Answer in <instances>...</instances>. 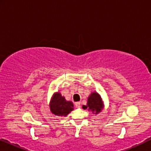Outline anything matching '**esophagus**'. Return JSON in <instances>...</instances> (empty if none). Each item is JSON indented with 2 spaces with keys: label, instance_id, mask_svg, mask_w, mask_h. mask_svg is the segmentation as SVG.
Instances as JSON below:
<instances>
[{
  "label": "esophagus",
  "instance_id": "obj_1",
  "mask_svg": "<svg viewBox=\"0 0 151 151\" xmlns=\"http://www.w3.org/2000/svg\"><path fill=\"white\" fill-rule=\"evenodd\" d=\"M75 105H76V108H80V102H76L75 103Z\"/></svg>",
  "mask_w": 151,
  "mask_h": 151
}]
</instances>
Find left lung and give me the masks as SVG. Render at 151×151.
Here are the masks:
<instances>
[{
  "instance_id": "left-lung-1",
  "label": "left lung",
  "mask_w": 151,
  "mask_h": 151,
  "mask_svg": "<svg viewBox=\"0 0 151 151\" xmlns=\"http://www.w3.org/2000/svg\"><path fill=\"white\" fill-rule=\"evenodd\" d=\"M104 107L103 102L101 96L97 92H93L88 98L87 104L86 106L83 105L82 108L84 109H88V111H92L93 113L98 114L102 111Z\"/></svg>"
}]
</instances>
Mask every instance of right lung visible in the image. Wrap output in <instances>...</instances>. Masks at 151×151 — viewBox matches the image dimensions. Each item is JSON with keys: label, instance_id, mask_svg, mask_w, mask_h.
<instances>
[{"label": "right lung", "instance_id": "add662e5", "mask_svg": "<svg viewBox=\"0 0 151 151\" xmlns=\"http://www.w3.org/2000/svg\"><path fill=\"white\" fill-rule=\"evenodd\" d=\"M51 112L58 116H67L73 110V104L71 101H67L60 93L53 94L50 102Z\"/></svg>", "mask_w": 151, "mask_h": 151}]
</instances>
